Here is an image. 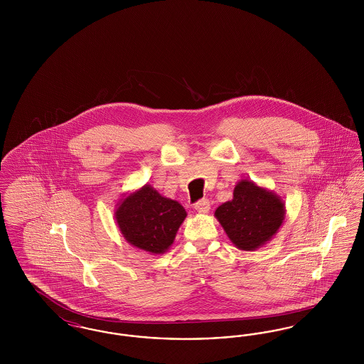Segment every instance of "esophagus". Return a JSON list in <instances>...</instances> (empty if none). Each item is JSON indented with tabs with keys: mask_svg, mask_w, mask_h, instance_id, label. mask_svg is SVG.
Masks as SVG:
<instances>
[{
	"mask_svg": "<svg viewBox=\"0 0 364 364\" xmlns=\"http://www.w3.org/2000/svg\"><path fill=\"white\" fill-rule=\"evenodd\" d=\"M193 208H195L198 213L205 214V213H208V210H210V202H208V199H202V200H199V202L195 203Z\"/></svg>",
	"mask_w": 364,
	"mask_h": 364,
	"instance_id": "34e87169",
	"label": "esophagus"
}]
</instances>
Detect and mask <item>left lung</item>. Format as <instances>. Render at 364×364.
Returning a JSON list of instances; mask_svg holds the SVG:
<instances>
[{"mask_svg": "<svg viewBox=\"0 0 364 364\" xmlns=\"http://www.w3.org/2000/svg\"><path fill=\"white\" fill-rule=\"evenodd\" d=\"M285 214V203L274 191L242 178L233 190V198L218 206L214 217L236 248L255 251L277 235Z\"/></svg>", "mask_w": 364, "mask_h": 364, "instance_id": "1", "label": "left lung"}]
</instances>
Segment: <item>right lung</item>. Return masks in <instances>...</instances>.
Masks as SVG:
<instances>
[{
  "label": "right lung",
  "mask_w": 364,
  "mask_h": 364,
  "mask_svg": "<svg viewBox=\"0 0 364 364\" xmlns=\"http://www.w3.org/2000/svg\"><path fill=\"white\" fill-rule=\"evenodd\" d=\"M186 217V208L150 184L125 193L114 211L122 237L151 255H161L171 248Z\"/></svg>",
  "instance_id": "1"
}]
</instances>
